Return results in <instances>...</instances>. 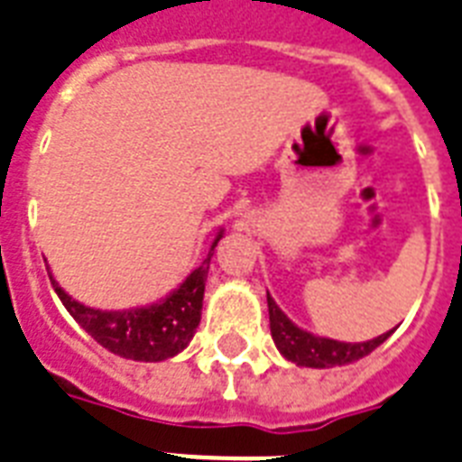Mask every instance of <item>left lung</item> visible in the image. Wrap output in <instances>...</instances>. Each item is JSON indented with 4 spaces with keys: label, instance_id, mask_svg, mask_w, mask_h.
<instances>
[{
    "label": "left lung",
    "instance_id": "left-lung-1",
    "mask_svg": "<svg viewBox=\"0 0 462 462\" xmlns=\"http://www.w3.org/2000/svg\"><path fill=\"white\" fill-rule=\"evenodd\" d=\"M267 309H270V330L274 345L289 361H294L296 366H310V368H330V366H345L352 361H359L383 345L385 339L391 337V332L378 335V337L368 339V342H337V339L318 337L310 332L301 330L299 325L289 320L282 309L274 303L267 294Z\"/></svg>",
    "mask_w": 462,
    "mask_h": 462
}]
</instances>
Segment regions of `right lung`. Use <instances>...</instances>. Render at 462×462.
I'll return each instance as SVG.
<instances>
[{"label": "right lung", "mask_w": 462, "mask_h": 462, "mask_svg": "<svg viewBox=\"0 0 462 462\" xmlns=\"http://www.w3.org/2000/svg\"><path fill=\"white\" fill-rule=\"evenodd\" d=\"M224 231L214 238L209 255L198 270L192 272L173 294H168L163 301L144 306V309L130 310H98L84 303L74 301L67 291L50 274V282L55 287L60 301L69 316L84 328L91 337L103 345L108 352L134 361H163L182 352L190 345L192 335L198 330L202 318V299H205V282L209 260L221 241Z\"/></svg>", "instance_id": "add662e5"}]
</instances>
